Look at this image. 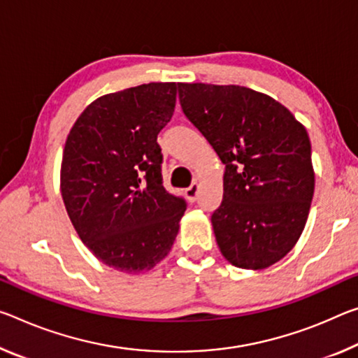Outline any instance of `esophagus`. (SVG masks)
Masks as SVG:
<instances>
[{"mask_svg":"<svg viewBox=\"0 0 358 358\" xmlns=\"http://www.w3.org/2000/svg\"><path fill=\"white\" fill-rule=\"evenodd\" d=\"M185 194L188 197L189 202H196L197 201V194H199V185L192 183L189 188L185 189Z\"/></svg>","mask_w":358,"mask_h":358,"instance_id":"34e87169","label":"esophagus"}]
</instances>
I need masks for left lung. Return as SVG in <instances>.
I'll list each match as a JSON object with an SVG mask.
<instances>
[{
	"mask_svg": "<svg viewBox=\"0 0 358 358\" xmlns=\"http://www.w3.org/2000/svg\"><path fill=\"white\" fill-rule=\"evenodd\" d=\"M178 97L224 164L223 201L212 213L221 253L243 269L277 263L301 236L314 196L308 132L248 87L181 83Z\"/></svg>",
	"mask_w": 358,
	"mask_h": 358,
	"instance_id": "1",
	"label": "left lung"
}]
</instances>
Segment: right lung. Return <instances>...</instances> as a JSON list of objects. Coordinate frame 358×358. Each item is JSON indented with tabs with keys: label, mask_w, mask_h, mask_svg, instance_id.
<instances>
[{
	"label": "right lung",
	"mask_w": 358,
	"mask_h": 358,
	"mask_svg": "<svg viewBox=\"0 0 358 358\" xmlns=\"http://www.w3.org/2000/svg\"><path fill=\"white\" fill-rule=\"evenodd\" d=\"M177 84L150 83L92 101L68 134L62 196L86 247L110 268L141 272L167 257L186 210L162 186L157 135Z\"/></svg>",
	"instance_id": "right-lung-1"
}]
</instances>
